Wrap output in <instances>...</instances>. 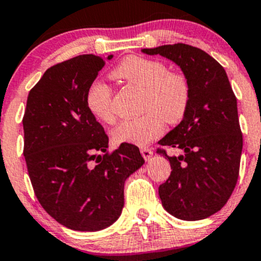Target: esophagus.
<instances>
[{
  "label": "esophagus",
  "mask_w": 261,
  "mask_h": 261,
  "mask_svg": "<svg viewBox=\"0 0 261 261\" xmlns=\"http://www.w3.org/2000/svg\"><path fill=\"white\" fill-rule=\"evenodd\" d=\"M140 151H141V155H143V158L146 160V162L147 160H150V158L152 156V151L149 149V147H141Z\"/></svg>",
  "instance_id": "obj_1"
}]
</instances>
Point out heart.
Masks as SVG:
<instances>
[{
  "label": "heart",
  "mask_w": 261,
  "mask_h": 261,
  "mask_svg": "<svg viewBox=\"0 0 261 261\" xmlns=\"http://www.w3.org/2000/svg\"><path fill=\"white\" fill-rule=\"evenodd\" d=\"M111 75L144 89L143 103L146 112L141 117L122 121L116 126L112 139L118 145H146L162 134L164 120L175 123L186 115L191 97L188 81L178 73H169L164 63L131 55L112 70ZM86 105L91 115L101 122L115 121L112 91L103 82H94L89 87Z\"/></svg>",
  "instance_id": "1"
}]
</instances>
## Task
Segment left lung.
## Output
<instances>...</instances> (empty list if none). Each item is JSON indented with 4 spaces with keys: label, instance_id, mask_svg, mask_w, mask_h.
Here are the masks:
<instances>
[{
    "label": "left lung",
    "instance_id": "8db88e82",
    "mask_svg": "<svg viewBox=\"0 0 261 261\" xmlns=\"http://www.w3.org/2000/svg\"><path fill=\"white\" fill-rule=\"evenodd\" d=\"M141 51L172 60L188 81L186 115L159 141L180 151L172 156L158 151L172 167L159 196L174 217L203 220L225 206L238 181L243 151L238 101L222 65L203 50L174 44Z\"/></svg>",
    "mask_w": 261,
    "mask_h": 261
}]
</instances>
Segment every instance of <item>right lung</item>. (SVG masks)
<instances>
[{"label": "right lung", "mask_w": 261, "mask_h": 261, "mask_svg": "<svg viewBox=\"0 0 261 261\" xmlns=\"http://www.w3.org/2000/svg\"><path fill=\"white\" fill-rule=\"evenodd\" d=\"M103 65L102 58L86 54L49 68L29 93L22 120L36 198L74 231L111 226L122 212L126 179L145 163L130 144L109 154V138L87 109V92Z\"/></svg>", "instance_id": "right-lung-1"}]
</instances>
